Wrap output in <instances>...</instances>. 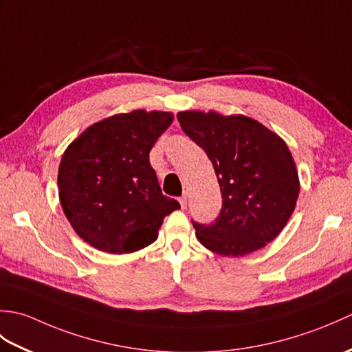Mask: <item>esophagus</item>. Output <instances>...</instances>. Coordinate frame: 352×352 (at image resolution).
Segmentation results:
<instances>
[{
    "label": "esophagus",
    "instance_id": "1",
    "mask_svg": "<svg viewBox=\"0 0 352 352\" xmlns=\"http://www.w3.org/2000/svg\"><path fill=\"white\" fill-rule=\"evenodd\" d=\"M178 201H180V204H182V207L184 208L186 206H188V193H183V195L180 197V199H178Z\"/></svg>",
    "mask_w": 352,
    "mask_h": 352
}]
</instances>
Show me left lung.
Returning <instances> with one entry per match:
<instances>
[{
    "label": "left lung",
    "mask_w": 352,
    "mask_h": 352,
    "mask_svg": "<svg viewBox=\"0 0 352 352\" xmlns=\"http://www.w3.org/2000/svg\"><path fill=\"white\" fill-rule=\"evenodd\" d=\"M177 118L210 159L222 195V208L212 223L192 221L198 241L228 257L272 242L294 213L300 193L294 157L284 140L242 115L192 110Z\"/></svg>",
    "instance_id": "1"
}]
</instances>
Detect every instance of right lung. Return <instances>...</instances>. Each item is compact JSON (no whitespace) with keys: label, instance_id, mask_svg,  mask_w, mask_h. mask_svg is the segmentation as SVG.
I'll return each instance as SVG.
<instances>
[{"label":"right lung","instance_id":"obj_1","mask_svg":"<svg viewBox=\"0 0 352 352\" xmlns=\"http://www.w3.org/2000/svg\"><path fill=\"white\" fill-rule=\"evenodd\" d=\"M168 111L134 110L94 124L66 149L58 197L76 233L94 248L129 254L151 245L180 208L163 195L149 151L172 124Z\"/></svg>","mask_w":352,"mask_h":352}]
</instances>
